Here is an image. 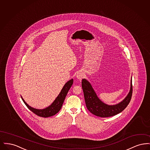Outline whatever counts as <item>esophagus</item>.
<instances>
[{
  "mask_svg": "<svg viewBox=\"0 0 150 150\" xmlns=\"http://www.w3.org/2000/svg\"><path fill=\"white\" fill-rule=\"evenodd\" d=\"M76 77L79 80H81L84 77V74L81 72H79L76 75Z\"/></svg>",
  "mask_w": 150,
  "mask_h": 150,
  "instance_id": "1",
  "label": "esophagus"
}]
</instances>
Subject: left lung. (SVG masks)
I'll return each mask as SVG.
<instances>
[{"label": "left lung", "mask_w": 150, "mask_h": 150, "mask_svg": "<svg viewBox=\"0 0 150 150\" xmlns=\"http://www.w3.org/2000/svg\"><path fill=\"white\" fill-rule=\"evenodd\" d=\"M81 86L87 109L92 114L101 117H110L121 112L127 107L132 96V80L130 90L128 96L120 103L115 105H107L102 102L97 97L91 84L85 79L82 80Z\"/></svg>", "instance_id": "left-lung-1"}]
</instances>
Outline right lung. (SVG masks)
Instances as JSON below:
<instances>
[{"label": "right lung", "instance_id": "add662e5", "mask_svg": "<svg viewBox=\"0 0 150 150\" xmlns=\"http://www.w3.org/2000/svg\"><path fill=\"white\" fill-rule=\"evenodd\" d=\"M73 81H74L73 79H71L69 81H67L64 84V86L63 87L61 92L58 96L56 99L54 100V101L52 103V104L49 107H47L44 109L39 110V109H36L34 108L30 107L21 97L22 100L29 110L36 115L40 117H48L50 116H52L56 114L57 112H58V111L61 110L62 106L63 105V103L64 102L65 97L67 95V93H68L69 89H70L71 86L72 85Z\"/></svg>", "mask_w": 150, "mask_h": 150}]
</instances>
